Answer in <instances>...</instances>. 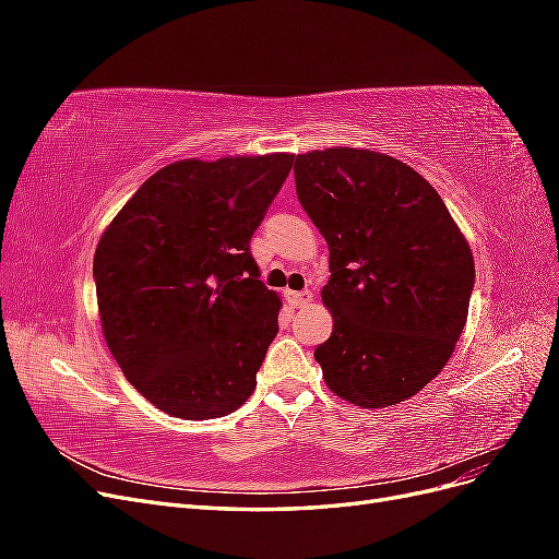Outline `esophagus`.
Wrapping results in <instances>:
<instances>
[{
    "label": "esophagus",
    "mask_w": 559,
    "mask_h": 559,
    "mask_svg": "<svg viewBox=\"0 0 559 559\" xmlns=\"http://www.w3.org/2000/svg\"><path fill=\"white\" fill-rule=\"evenodd\" d=\"M286 300H289L294 308H302L312 300V292H308V289L306 292H286Z\"/></svg>",
    "instance_id": "obj_1"
}]
</instances>
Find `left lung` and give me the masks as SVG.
<instances>
[{
    "label": "left lung",
    "instance_id": "1",
    "mask_svg": "<svg viewBox=\"0 0 559 559\" xmlns=\"http://www.w3.org/2000/svg\"><path fill=\"white\" fill-rule=\"evenodd\" d=\"M294 177L331 251L321 300L333 331L314 349L329 389L361 408L415 396L466 326L476 267L464 235L433 186L392 156L312 151Z\"/></svg>",
    "mask_w": 559,
    "mask_h": 559
}]
</instances>
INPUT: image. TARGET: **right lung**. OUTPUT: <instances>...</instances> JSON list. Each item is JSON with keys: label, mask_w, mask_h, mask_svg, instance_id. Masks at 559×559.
<instances>
[{"label": "right lung", "mask_w": 559, "mask_h": 559, "mask_svg": "<svg viewBox=\"0 0 559 559\" xmlns=\"http://www.w3.org/2000/svg\"><path fill=\"white\" fill-rule=\"evenodd\" d=\"M292 154L179 160L148 177L93 259L105 341L163 413L212 419L251 396L280 331L251 235L292 173Z\"/></svg>", "instance_id": "add662e5"}]
</instances>
